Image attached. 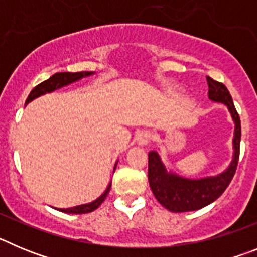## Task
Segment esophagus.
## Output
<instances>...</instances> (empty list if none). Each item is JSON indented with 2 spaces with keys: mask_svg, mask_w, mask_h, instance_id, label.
I'll list each match as a JSON object with an SVG mask.
<instances>
[{
  "mask_svg": "<svg viewBox=\"0 0 257 257\" xmlns=\"http://www.w3.org/2000/svg\"><path fill=\"white\" fill-rule=\"evenodd\" d=\"M152 139V135L149 131H142V133H139L138 135H136V143L139 145H142V147H144V145H148V143L151 142Z\"/></svg>",
  "mask_w": 257,
  "mask_h": 257,
  "instance_id": "obj_1",
  "label": "esophagus"
}]
</instances>
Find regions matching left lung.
Returning a JSON list of instances; mask_svg holds the SVG:
<instances>
[{"label": "left lung", "instance_id": "8db88e82", "mask_svg": "<svg viewBox=\"0 0 257 257\" xmlns=\"http://www.w3.org/2000/svg\"><path fill=\"white\" fill-rule=\"evenodd\" d=\"M208 99L215 103L225 104L234 122L233 158L222 172L201 179H188L167 171L161 156L156 151L148 154V180L154 197L161 205L171 212H188L206 207L216 201L228 188L237 170L240 144V119L228 88L222 83L207 77Z\"/></svg>", "mask_w": 257, "mask_h": 257}]
</instances>
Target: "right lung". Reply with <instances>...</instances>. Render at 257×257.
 <instances>
[{
  "mask_svg": "<svg viewBox=\"0 0 257 257\" xmlns=\"http://www.w3.org/2000/svg\"><path fill=\"white\" fill-rule=\"evenodd\" d=\"M91 74H94V72H77V73H70V72H60V73H55L54 76H51L49 79L44 81V82H41L40 85H37L35 88H33V90H32L31 94H29L28 97H27L26 105L28 103H31L32 100H35V99H37V97L42 96V95L55 91V90H58V88H61V87H64V86L70 85V83L77 82V81H79V79L91 76ZM117 163H118V161L115 162L113 172L115 171ZM110 187H112V181L108 184V187H106L105 192H104L103 194L99 197V198H96L95 201L90 202V203H86V205H79V206H76V207H70V208H56V210L61 211V212H67V213L92 212V211L96 210V208L99 207L101 203H103L104 199H105L106 196H108L109 190H110Z\"/></svg>",
  "mask_w": 257,
  "mask_h": 257,
  "instance_id": "add662e5",
  "label": "right lung"
}]
</instances>
